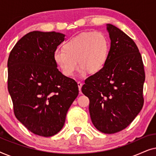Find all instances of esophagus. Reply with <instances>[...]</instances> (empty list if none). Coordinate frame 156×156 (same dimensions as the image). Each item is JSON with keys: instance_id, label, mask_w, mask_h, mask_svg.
<instances>
[{"instance_id": "34e87169", "label": "esophagus", "mask_w": 156, "mask_h": 156, "mask_svg": "<svg viewBox=\"0 0 156 156\" xmlns=\"http://www.w3.org/2000/svg\"><path fill=\"white\" fill-rule=\"evenodd\" d=\"M77 85H78V87H79V90H80V91L81 92V88H82V83L80 82H78Z\"/></svg>"}]
</instances>
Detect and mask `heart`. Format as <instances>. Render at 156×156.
<instances>
[{
  "label": "heart",
  "instance_id": "b5f03b06",
  "mask_svg": "<svg viewBox=\"0 0 156 156\" xmlns=\"http://www.w3.org/2000/svg\"><path fill=\"white\" fill-rule=\"evenodd\" d=\"M109 42L101 32H88L68 40L62 50H56L53 59L66 76H72L79 66L82 72L95 74L101 71L107 61ZM78 62H77V61Z\"/></svg>",
  "mask_w": 156,
  "mask_h": 156
}]
</instances>
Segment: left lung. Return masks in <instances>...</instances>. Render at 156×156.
<instances>
[{
    "mask_svg": "<svg viewBox=\"0 0 156 156\" xmlns=\"http://www.w3.org/2000/svg\"><path fill=\"white\" fill-rule=\"evenodd\" d=\"M111 48L101 71L84 81L82 91L89 99V114L96 129L104 133L122 131L142 109L145 71L135 42L107 24Z\"/></svg>",
    "mask_w": 156,
    "mask_h": 156,
    "instance_id": "8db88e82",
    "label": "left lung"
}]
</instances>
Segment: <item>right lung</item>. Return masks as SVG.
<instances>
[{
  "instance_id": "right-lung-1",
  "label": "right lung",
  "mask_w": 156,
  "mask_h": 156,
  "mask_svg": "<svg viewBox=\"0 0 156 156\" xmlns=\"http://www.w3.org/2000/svg\"><path fill=\"white\" fill-rule=\"evenodd\" d=\"M65 36L30 32L18 40L8 60V89L15 116L32 133L44 137L62 129L79 94L77 83L62 74L53 59Z\"/></svg>"
}]
</instances>
